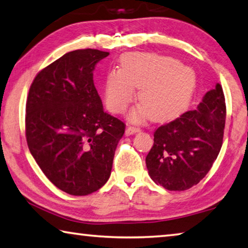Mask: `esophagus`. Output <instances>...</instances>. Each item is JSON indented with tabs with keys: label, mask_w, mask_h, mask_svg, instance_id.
<instances>
[{
	"label": "esophagus",
	"mask_w": 248,
	"mask_h": 248,
	"mask_svg": "<svg viewBox=\"0 0 248 248\" xmlns=\"http://www.w3.org/2000/svg\"><path fill=\"white\" fill-rule=\"evenodd\" d=\"M138 132H140V128L138 127H128L127 130H125V134H127V136H131V134Z\"/></svg>",
	"instance_id": "obj_1"
}]
</instances>
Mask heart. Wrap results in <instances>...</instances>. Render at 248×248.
Here are the masks:
<instances>
[{"label": "heart", "instance_id": "b5f03b06", "mask_svg": "<svg viewBox=\"0 0 248 248\" xmlns=\"http://www.w3.org/2000/svg\"><path fill=\"white\" fill-rule=\"evenodd\" d=\"M196 74L175 58L153 53H128L121 58L120 70H112L105 79V102L109 110L121 114L139 90L142 105L129 114L141 121L150 114L162 121L180 114L189 104L196 87Z\"/></svg>", "mask_w": 248, "mask_h": 248}]
</instances>
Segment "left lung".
<instances>
[{
    "mask_svg": "<svg viewBox=\"0 0 248 248\" xmlns=\"http://www.w3.org/2000/svg\"><path fill=\"white\" fill-rule=\"evenodd\" d=\"M226 107L219 83L189 110L154 132V144L145 157L153 182L167 190L183 191L198 184L220 153Z\"/></svg>",
    "mask_w": 248,
    "mask_h": 248,
    "instance_id": "obj_1",
    "label": "left lung"
}]
</instances>
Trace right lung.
I'll return each instance as SVG.
<instances>
[{
	"mask_svg": "<svg viewBox=\"0 0 248 248\" xmlns=\"http://www.w3.org/2000/svg\"><path fill=\"white\" fill-rule=\"evenodd\" d=\"M109 52L65 53L37 74L26 102V139L44 174L59 189L86 196L111 173L124 124L104 111L93 71Z\"/></svg>",
	"mask_w": 248,
	"mask_h": 248,
	"instance_id": "1",
	"label": "right lung"
}]
</instances>
